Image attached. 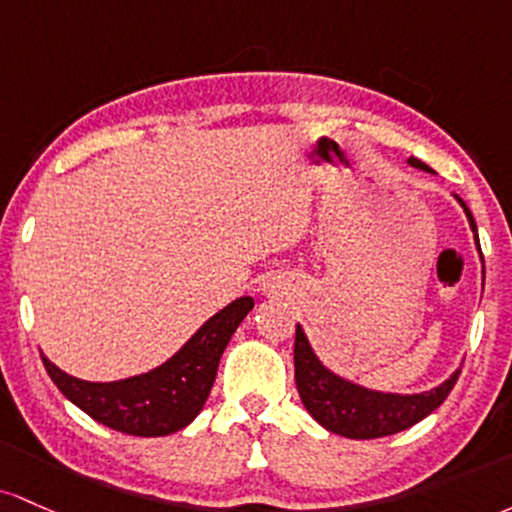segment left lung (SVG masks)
Listing matches in <instances>:
<instances>
[{
	"instance_id": "8db88e82",
	"label": "left lung",
	"mask_w": 512,
	"mask_h": 512,
	"mask_svg": "<svg viewBox=\"0 0 512 512\" xmlns=\"http://www.w3.org/2000/svg\"><path fill=\"white\" fill-rule=\"evenodd\" d=\"M409 164L416 166V169L433 171L428 164H423L416 157H411ZM457 200L464 212H467L469 227H472L476 239V249L481 254L479 234H476V222L472 212H469L462 198ZM459 372H462V367L452 372L450 380L438 384L430 392H375V389H365L360 384H353L343 380V377L333 375L329 367L321 365V360L317 358L312 346H309L300 324H297L295 331V382L304 409L312 413V418L319 426H324L336 435H343V438L372 440L416 426L418 421H423L428 413H433L447 399V394L455 387Z\"/></svg>"
}]
</instances>
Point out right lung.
I'll list each match as a JSON object with an SVG mask.
<instances>
[{
	"mask_svg": "<svg viewBox=\"0 0 512 512\" xmlns=\"http://www.w3.org/2000/svg\"><path fill=\"white\" fill-rule=\"evenodd\" d=\"M251 297H239L210 317L179 353L145 375L118 382H86L62 372L45 355L50 380L94 421L137 438H159L186 428L208 401L222 353L246 314Z\"/></svg>",
	"mask_w": 512,
	"mask_h": 512,
	"instance_id": "obj_1",
	"label": "right lung"
}]
</instances>
